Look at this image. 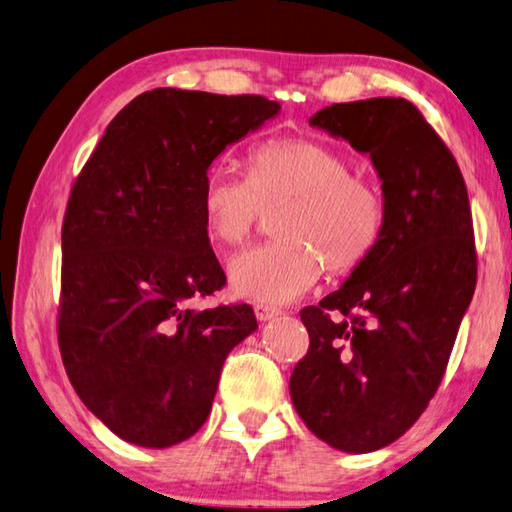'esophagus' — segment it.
<instances>
[{
  "instance_id": "esophagus-1",
  "label": "esophagus",
  "mask_w": 512,
  "mask_h": 512,
  "mask_svg": "<svg viewBox=\"0 0 512 512\" xmlns=\"http://www.w3.org/2000/svg\"><path fill=\"white\" fill-rule=\"evenodd\" d=\"M282 311L280 309H275V306H268V304H255V315H257V320L259 322H268V320H273V318H277V315H280Z\"/></svg>"
}]
</instances>
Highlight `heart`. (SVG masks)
<instances>
[{"mask_svg": "<svg viewBox=\"0 0 512 512\" xmlns=\"http://www.w3.org/2000/svg\"><path fill=\"white\" fill-rule=\"evenodd\" d=\"M275 219L273 244L230 259L228 282L241 300L286 304L318 282L322 266L349 273L376 248L385 226L383 194L351 174L342 152L309 138H277L250 154L248 176L212 167L203 181L201 215L208 237L237 246Z\"/></svg>", "mask_w": 512, "mask_h": 512, "instance_id": "1", "label": "heart"}]
</instances>
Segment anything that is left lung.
<instances>
[{
    "instance_id": "left-lung-1",
    "label": "left lung",
    "mask_w": 512,
    "mask_h": 512,
    "mask_svg": "<svg viewBox=\"0 0 512 512\" xmlns=\"http://www.w3.org/2000/svg\"><path fill=\"white\" fill-rule=\"evenodd\" d=\"M309 125L369 154L385 226L345 284L300 311L311 345L288 389L318 439L365 454L410 430L443 378L477 284L468 190L405 98L336 102Z\"/></svg>"
}]
</instances>
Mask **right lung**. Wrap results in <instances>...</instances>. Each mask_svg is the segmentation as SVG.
Here are the masks:
<instances>
[{"label":"right lung","instance_id":"obj_1","mask_svg":"<svg viewBox=\"0 0 512 512\" xmlns=\"http://www.w3.org/2000/svg\"><path fill=\"white\" fill-rule=\"evenodd\" d=\"M280 102L154 89L111 120L62 226L58 342L87 410L143 448L206 423L228 353L257 329L248 304L192 309L226 284L201 215L212 161Z\"/></svg>","mask_w":512,"mask_h":512}]
</instances>
